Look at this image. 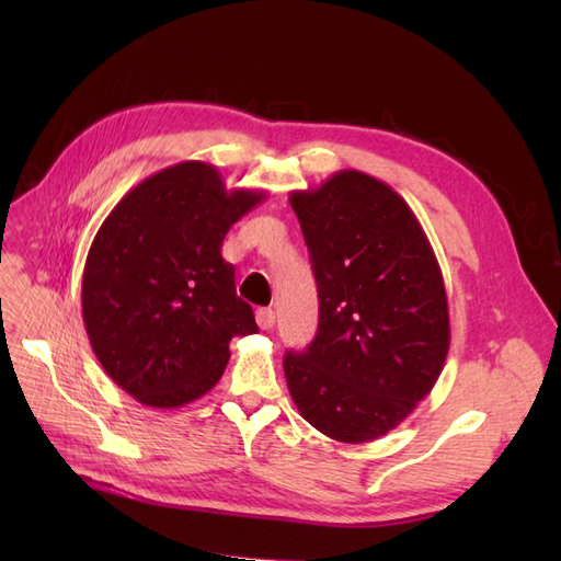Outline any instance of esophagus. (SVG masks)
Returning <instances> with one entry per match:
<instances>
[{
    "label": "esophagus",
    "instance_id": "1",
    "mask_svg": "<svg viewBox=\"0 0 561 561\" xmlns=\"http://www.w3.org/2000/svg\"><path fill=\"white\" fill-rule=\"evenodd\" d=\"M254 318H257L260 330H271V328H274V322H276V313L271 309H257Z\"/></svg>",
    "mask_w": 561,
    "mask_h": 561
}]
</instances>
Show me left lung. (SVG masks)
<instances>
[{
    "label": "left lung",
    "instance_id": "left-lung-1",
    "mask_svg": "<svg viewBox=\"0 0 561 561\" xmlns=\"http://www.w3.org/2000/svg\"><path fill=\"white\" fill-rule=\"evenodd\" d=\"M290 206L311 254L318 332L285 353L299 414L339 443L393 431L426 398L449 351L443 271L404 198L377 178L339 171Z\"/></svg>",
    "mask_w": 561,
    "mask_h": 561
}]
</instances>
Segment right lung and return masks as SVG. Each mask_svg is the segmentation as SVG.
<instances>
[{"instance_id": "add662e5", "label": "right lung", "mask_w": 561, "mask_h": 561, "mask_svg": "<svg viewBox=\"0 0 561 561\" xmlns=\"http://www.w3.org/2000/svg\"><path fill=\"white\" fill-rule=\"evenodd\" d=\"M264 192H227L217 168L182 161L116 203L91 243L81 313L110 379L157 410L206 396L236 334H254L222 241Z\"/></svg>"}]
</instances>
